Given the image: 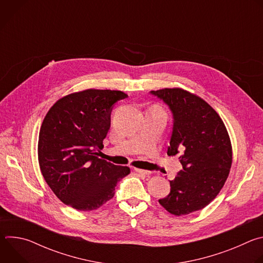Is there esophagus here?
I'll return each mask as SVG.
<instances>
[{
  "mask_svg": "<svg viewBox=\"0 0 263 263\" xmlns=\"http://www.w3.org/2000/svg\"><path fill=\"white\" fill-rule=\"evenodd\" d=\"M134 171H135L137 174H140V175H148V174H151V172L145 171V170H141V168H134Z\"/></svg>",
  "mask_w": 263,
  "mask_h": 263,
  "instance_id": "34e87169",
  "label": "esophagus"
}]
</instances>
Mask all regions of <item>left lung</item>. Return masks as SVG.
<instances>
[{
    "label": "left lung",
    "instance_id": "1",
    "mask_svg": "<svg viewBox=\"0 0 263 263\" xmlns=\"http://www.w3.org/2000/svg\"><path fill=\"white\" fill-rule=\"evenodd\" d=\"M151 92L173 112L167 155L181 153L183 166L159 204L174 215H187L206 207L224 185L232 165L230 136L217 112L201 97L180 87Z\"/></svg>",
    "mask_w": 263,
    "mask_h": 263
}]
</instances>
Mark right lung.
<instances>
[{"mask_svg": "<svg viewBox=\"0 0 263 263\" xmlns=\"http://www.w3.org/2000/svg\"><path fill=\"white\" fill-rule=\"evenodd\" d=\"M121 90L89 88L59 99L46 115L39 136V163L56 197L80 211L98 209L115 196L130 167L98 157L110 128L111 106Z\"/></svg>", "mask_w": 263, "mask_h": 263, "instance_id": "obj_1", "label": "right lung"}]
</instances>
